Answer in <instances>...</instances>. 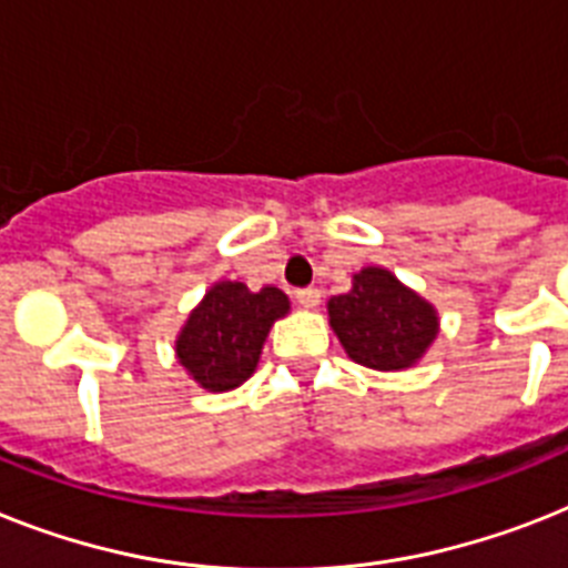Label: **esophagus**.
I'll list each match as a JSON object with an SVG mask.
<instances>
[{
    "mask_svg": "<svg viewBox=\"0 0 568 568\" xmlns=\"http://www.w3.org/2000/svg\"><path fill=\"white\" fill-rule=\"evenodd\" d=\"M295 298H298V304H302V307H316V304L322 302V293H318L316 287H304L295 293Z\"/></svg>",
    "mask_w": 568,
    "mask_h": 568,
    "instance_id": "esophagus-1",
    "label": "esophagus"
}]
</instances>
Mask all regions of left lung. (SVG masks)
Returning a JSON list of instances; mask_svg holds the SVG:
<instances>
[{
	"label": "left lung",
	"instance_id": "obj_1",
	"mask_svg": "<svg viewBox=\"0 0 568 568\" xmlns=\"http://www.w3.org/2000/svg\"><path fill=\"white\" fill-rule=\"evenodd\" d=\"M327 316L348 357L377 372L409 368L438 334L433 304L379 266L354 275V290L334 295Z\"/></svg>",
	"mask_w": 568,
	"mask_h": 568
}]
</instances>
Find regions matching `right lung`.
Masks as SVG:
<instances>
[{
    "label": "right lung",
    "instance_id": "obj_1",
    "mask_svg": "<svg viewBox=\"0 0 568 568\" xmlns=\"http://www.w3.org/2000/svg\"><path fill=\"white\" fill-rule=\"evenodd\" d=\"M287 311L278 287L252 293L241 281H220L182 327L176 357L203 388L229 392L250 379L270 327Z\"/></svg>",
    "mask_w": 568,
    "mask_h": 568
}]
</instances>
